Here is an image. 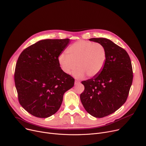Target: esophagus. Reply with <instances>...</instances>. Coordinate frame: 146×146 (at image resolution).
<instances>
[{
  "mask_svg": "<svg viewBox=\"0 0 146 146\" xmlns=\"http://www.w3.org/2000/svg\"><path fill=\"white\" fill-rule=\"evenodd\" d=\"M80 82H79V81L75 80V82H74V84H80Z\"/></svg>",
  "mask_w": 146,
  "mask_h": 146,
  "instance_id": "esophagus-1",
  "label": "esophagus"
}]
</instances>
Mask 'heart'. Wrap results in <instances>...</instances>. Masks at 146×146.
Here are the masks:
<instances>
[{
  "label": "heart",
  "instance_id": "obj_1",
  "mask_svg": "<svg viewBox=\"0 0 146 146\" xmlns=\"http://www.w3.org/2000/svg\"><path fill=\"white\" fill-rule=\"evenodd\" d=\"M66 56L62 54L58 57V62L62 70L70 74L73 70L75 77L80 78L85 74L94 77L104 69L107 52L101 44L85 40H79L69 46L66 50Z\"/></svg>",
  "mask_w": 146,
  "mask_h": 146
}]
</instances>
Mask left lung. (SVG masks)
<instances>
[{
  "label": "left lung",
  "mask_w": 146,
  "mask_h": 146,
  "mask_svg": "<svg viewBox=\"0 0 146 146\" xmlns=\"http://www.w3.org/2000/svg\"><path fill=\"white\" fill-rule=\"evenodd\" d=\"M89 40L105 47L107 60L99 74L82 82L84 90L80 100L88 113L103 117L115 112L126 102L133 82V69L130 58L122 48L107 38Z\"/></svg>",
  "instance_id": "obj_1"
}]
</instances>
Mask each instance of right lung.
<instances>
[{
	"label": "right lung",
	"instance_id": "add662e5",
	"mask_svg": "<svg viewBox=\"0 0 146 146\" xmlns=\"http://www.w3.org/2000/svg\"><path fill=\"white\" fill-rule=\"evenodd\" d=\"M70 39H44L25 48L16 63L15 82L22 107L32 115L45 118L60 108L63 94L74 79L61 69L58 57Z\"/></svg>",
	"mask_w": 146,
	"mask_h": 146
}]
</instances>
